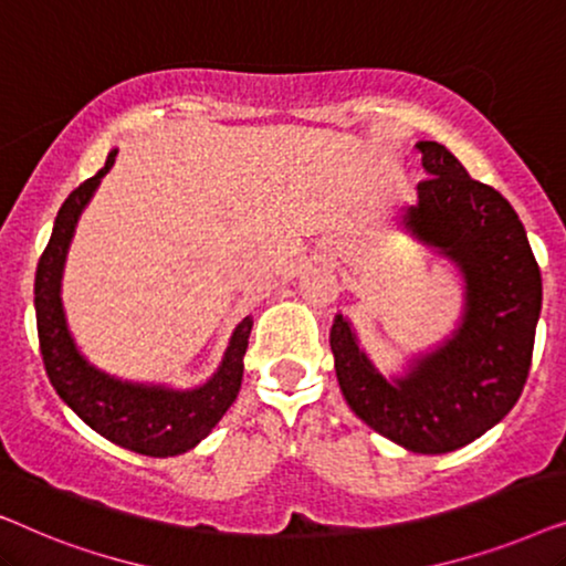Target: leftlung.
<instances>
[{
	"mask_svg": "<svg viewBox=\"0 0 566 566\" xmlns=\"http://www.w3.org/2000/svg\"><path fill=\"white\" fill-rule=\"evenodd\" d=\"M424 180L401 223L461 273L463 314L438 347L384 376L347 316L329 332L343 397L378 436L412 453H448L494 428L528 378L541 316V270L513 206L471 180L443 144L420 142Z\"/></svg>",
	"mask_w": 566,
	"mask_h": 566,
	"instance_id": "left-lung-1",
	"label": "left lung"
}]
</instances>
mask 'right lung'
<instances>
[{"label": "right lung", "instance_id": "right-lung-1", "mask_svg": "<svg viewBox=\"0 0 566 566\" xmlns=\"http://www.w3.org/2000/svg\"><path fill=\"white\" fill-rule=\"evenodd\" d=\"M115 154L118 149H111L105 167L84 180L59 208L49 247L35 270L38 339L53 389L92 430L134 453L167 459L196 448L237 401V394L242 389L252 316H244L237 324L216 374L192 389L126 381L84 358L69 332L64 304H61V277H64L66 252L74 239L76 221L99 188V180L111 172Z\"/></svg>", "mask_w": 566, "mask_h": 566}]
</instances>
